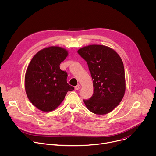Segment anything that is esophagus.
Wrapping results in <instances>:
<instances>
[{"label": "esophagus", "instance_id": "obj_1", "mask_svg": "<svg viewBox=\"0 0 156 156\" xmlns=\"http://www.w3.org/2000/svg\"><path fill=\"white\" fill-rule=\"evenodd\" d=\"M80 88H81V85H80V84H78V85L76 86L75 87V90H80Z\"/></svg>", "mask_w": 156, "mask_h": 156}]
</instances>
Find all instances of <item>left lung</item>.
<instances>
[{"instance_id": "left-lung-1", "label": "left lung", "mask_w": 156, "mask_h": 156, "mask_svg": "<svg viewBox=\"0 0 156 156\" xmlns=\"http://www.w3.org/2000/svg\"><path fill=\"white\" fill-rule=\"evenodd\" d=\"M78 52L86 61L93 80V95L84 100L87 108L97 115L110 112L119 105L125 92L121 57L113 49L98 44L83 47Z\"/></svg>"}]
</instances>
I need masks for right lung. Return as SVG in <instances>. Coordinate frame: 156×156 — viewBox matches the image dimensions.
Instances as JSON below:
<instances>
[{"mask_svg":"<svg viewBox=\"0 0 156 156\" xmlns=\"http://www.w3.org/2000/svg\"><path fill=\"white\" fill-rule=\"evenodd\" d=\"M68 51L50 46L37 52L26 71L25 87L30 101L39 110L51 112L57 108L68 91L74 87L66 82L67 73L60 64L68 56Z\"/></svg>","mask_w":156,"mask_h":156,"instance_id":"right-lung-1","label":"right lung"}]
</instances>
